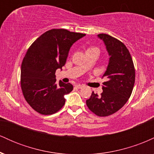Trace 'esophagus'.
<instances>
[{"instance_id":"1","label":"esophagus","mask_w":154,"mask_h":154,"mask_svg":"<svg viewBox=\"0 0 154 154\" xmlns=\"http://www.w3.org/2000/svg\"><path fill=\"white\" fill-rule=\"evenodd\" d=\"M76 88H79V89H81V88H84V85H80V84H77L76 85Z\"/></svg>"}]
</instances>
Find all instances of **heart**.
Wrapping results in <instances>:
<instances>
[{
    "mask_svg": "<svg viewBox=\"0 0 154 154\" xmlns=\"http://www.w3.org/2000/svg\"><path fill=\"white\" fill-rule=\"evenodd\" d=\"M85 53L86 54H95L97 56H98L100 53V50L98 46H95V45H90V46L88 47L87 49H86ZM87 69L86 66H84V69Z\"/></svg>",
    "mask_w": 154,
    "mask_h": 154,
    "instance_id": "b5f03b06",
    "label": "heart"
}]
</instances>
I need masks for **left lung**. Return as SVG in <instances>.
Instances as JSON below:
<instances>
[{"instance_id":"left-lung-1","label":"left lung","mask_w":154,"mask_h":154,"mask_svg":"<svg viewBox=\"0 0 154 154\" xmlns=\"http://www.w3.org/2000/svg\"><path fill=\"white\" fill-rule=\"evenodd\" d=\"M110 59L103 77V93H92L86 100L88 109L98 116H107L119 111L127 103L133 90L135 69L128 49L122 42L107 34H99Z\"/></svg>"}]
</instances>
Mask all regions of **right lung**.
Wrapping results in <instances>:
<instances>
[{
	"label": "right lung",
	"instance_id": "right-lung-1",
	"mask_svg": "<svg viewBox=\"0 0 154 154\" xmlns=\"http://www.w3.org/2000/svg\"><path fill=\"white\" fill-rule=\"evenodd\" d=\"M85 34L52 29L33 42L21 67V88L30 106L39 114H55L65 104L64 95L73 90L70 83L56 84V69L66 63L72 44Z\"/></svg>",
	"mask_w": 154,
	"mask_h": 154
}]
</instances>
